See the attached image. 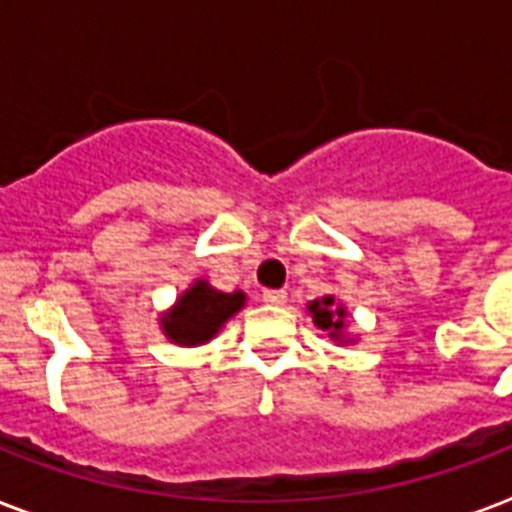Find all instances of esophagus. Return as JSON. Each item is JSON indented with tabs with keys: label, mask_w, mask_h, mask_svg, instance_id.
<instances>
[{
	"label": "esophagus",
	"mask_w": 512,
	"mask_h": 512,
	"mask_svg": "<svg viewBox=\"0 0 512 512\" xmlns=\"http://www.w3.org/2000/svg\"><path fill=\"white\" fill-rule=\"evenodd\" d=\"M263 300L268 305H284L287 303V292L284 289H263Z\"/></svg>",
	"instance_id": "34e87169"
}]
</instances>
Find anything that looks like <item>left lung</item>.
Masks as SVG:
<instances>
[{
	"label": "left lung",
	"mask_w": 512,
	"mask_h": 512,
	"mask_svg": "<svg viewBox=\"0 0 512 512\" xmlns=\"http://www.w3.org/2000/svg\"><path fill=\"white\" fill-rule=\"evenodd\" d=\"M308 311L313 313V321L316 327H321L324 332L329 329V335L335 337L342 329V319H345V311L337 308L335 297H324V300H316V303L308 305Z\"/></svg>",
	"instance_id": "obj_1"
}]
</instances>
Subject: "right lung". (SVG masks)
<instances>
[{"label": "right lung", "mask_w": 512, "mask_h": 512, "mask_svg": "<svg viewBox=\"0 0 512 512\" xmlns=\"http://www.w3.org/2000/svg\"><path fill=\"white\" fill-rule=\"evenodd\" d=\"M244 305V295L217 292L207 281H196L175 305V311L164 319V332L180 345H199L215 335L225 321Z\"/></svg>", "instance_id": "add662e5"}]
</instances>
